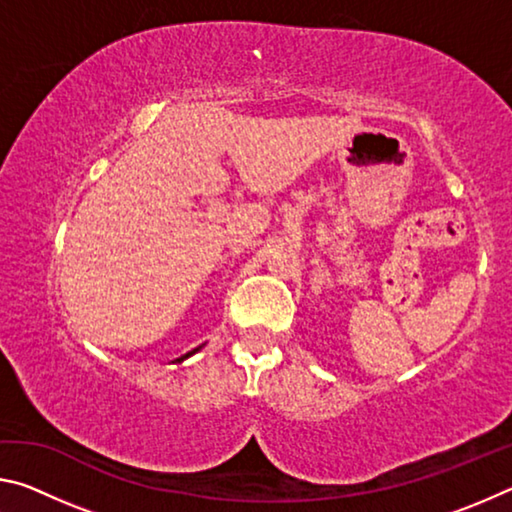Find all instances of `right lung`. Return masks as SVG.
I'll return each mask as SVG.
<instances>
[{
  "instance_id": "right-lung-1",
  "label": "right lung",
  "mask_w": 512,
  "mask_h": 512,
  "mask_svg": "<svg viewBox=\"0 0 512 512\" xmlns=\"http://www.w3.org/2000/svg\"><path fill=\"white\" fill-rule=\"evenodd\" d=\"M198 350H201V348H196V350H192V352H187V354H183V357H180V359H176V363H180V361H185L187 357H192V354H194V352H198Z\"/></svg>"
}]
</instances>
